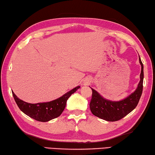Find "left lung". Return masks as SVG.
Returning <instances> with one entry per match:
<instances>
[{
    "mask_svg": "<svg viewBox=\"0 0 155 155\" xmlns=\"http://www.w3.org/2000/svg\"><path fill=\"white\" fill-rule=\"evenodd\" d=\"M139 61L142 66L140 81L137 88L127 98L120 101H111L103 98L95 90L92 88L93 93L90 109L93 115L107 121H117L124 118L136 107L143 91V66L140 56Z\"/></svg>",
    "mask_w": 155,
    "mask_h": 155,
    "instance_id": "8db88e82",
    "label": "left lung"
}]
</instances>
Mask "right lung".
Listing matches in <instances>:
<instances>
[{"mask_svg":"<svg viewBox=\"0 0 155 155\" xmlns=\"http://www.w3.org/2000/svg\"><path fill=\"white\" fill-rule=\"evenodd\" d=\"M80 86L73 88L58 99L47 103L29 104L19 99L13 93V96L20 110L25 114L37 121L48 122L61 114L66 106L67 99Z\"/></svg>","mask_w":155,"mask_h":155,"instance_id":"obj_1","label":"right lung"}]
</instances>
